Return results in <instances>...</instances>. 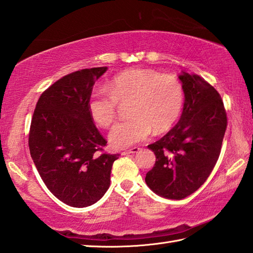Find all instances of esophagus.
<instances>
[{"mask_svg": "<svg viewBox=\"0 0 253 253\" xmlns=\"http://www.w3.org/2000/svg\"><path fill=\"white\" fill-rule=\"evenodd\" d=\"M139 148H132L130 150H126V151H123L122 155H128V154H133V153H137L139 151Z\"/></svg>", "mask_w": 253, "mask_h": 253, "instance_id": "1", "label": "esophagus"}]
</instances>
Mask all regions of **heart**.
Listing matches in <instances>:
<instances>
[{
	"mask_svg": "<svg viewBox=\"0 0 253 253\" xmlns=\"http://www.w3.org/2000/svg\"><path fill=\"white\" fill-rule=\"evenodd\" d=\"M107 90L91 94L88 109L93 122L106 128L114 122L118 104H128L129 118L117 123L109 132L110 144L126 149L154 133L168 131L178 120L184 107V89L171 75L152 69L131 68L116 75Z\"/></svg>",
	"mask_w": 253,
	"mask_h": 253,
	"instance_id": "obj_1",
	"label": "heart"
}]
</instances>
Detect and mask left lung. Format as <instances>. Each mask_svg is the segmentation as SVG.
Here are the masks:
<instances>
[{"instance_id": "8db88e82", "label": "left lung", "mask_w": 253, "mask_h": 253, "mask_svg": "<svg viewBox=\"0 0 253 253\" xmlns=\"http://www.w3.org/2000/svg\"><path fill=\"white\" fill-rule=\"evenodd\" d=\"M185 102L179 122L148 148L155 164L146 176L157 195L180 200L200 188L215 166L227 126L221 95L198 75L178 76Z\"/></svg>"}]
</instances>
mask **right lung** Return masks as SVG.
Returning a JSON list of instances; mask_svg holds the SVG:
<instances>
[{
  "instance_id": "right-lung-1",
  "label": "right lung",
  "mask_w": 253,
  "mask_h": 253,
  "mask_svg": "<svg viewBox=\"0 0 253 253\" xmlns=\"http://www.w3.org/2000/svg\"><path fill=\"white\" fill-rule=\"evenodd\" d=\"M107 67L66 75L38 100L29 132L31 158L53 195L69 207L92 206L110 187L118 154L100 153L106 140L90 116L94 83Z\"/></svg>"
}]
</instances>
